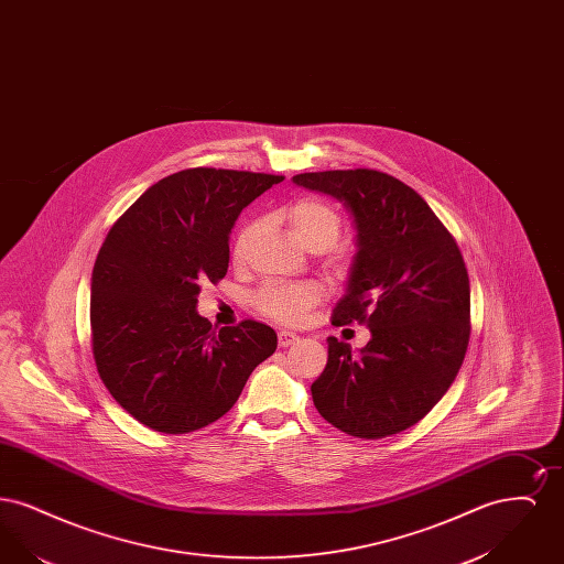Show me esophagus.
Returning a JSON list of instances; mask_svg holds the SVG:
<instances>
[{"instance_id": "esophagus-1", "label": "esophagus", "mask_w": 564, "mask_h": 564, "mask_svg": "<svg viewBox=\"0 0 564 564\" xmlns=\"http://www.w3.org/2000/svg\"><path fill=\"white\" fill-rule=\"evenodd\" d=\"M300 340V336L297 334H294V332H290V329H281L279 332V347H292V345H295Z\"/></svg>"}]
</instances>
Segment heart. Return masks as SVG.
<instances>
[{
    "label": "heart",
    "instance_id": "heart-1",
    "mask_svg": "<svg viewBox=\"0 0 564 564\" xmlns=\"http://www.w3.org/2000/svg\"><path fill=\"white\" fill-rule=\"evenodd\" d=\"M283 219L288 221L295 241L311 251H323L338 241L343 221L340 215L336 214L334 207L323 203L319 198L313 196H300L292 200L283 209ZM258 224L247 221L242 224L241 230L237 232L235 242H232V260L237 264H242L247 258V249L256 237ZM329 269L336 274H345L347 264L343 258H334L329 262ZM322 285L313 281L304 283H269L264 285L258 295L256 304L258 308L269 315L272 319L283 323H297L306 317V313L322 302Z\"/></svg>",
    "mask_w": 564,
    "mask_h": 564
}]
</instances>
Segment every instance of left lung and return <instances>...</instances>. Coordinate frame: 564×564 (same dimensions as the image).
Instances as JSON below:
<instances>
[{
  "label": "left lung",
  "instance_id": "1",
  "mask_svg": "<svg viewBox=\"0 0 564 564\" xmlns=\"http://www.w3.org/2000/svg\"><path fill=\"white\" fill-rule=\"evenodd\" d=\"M294 184L345 203L357 256L334 325L364 323L370 343L327 338V366L311 384L323 419L380 440L416 425L455 382L469 345V276L453 235L400 180L375 169L300 173Z\"/></svg>",
  "mask_w": 564,
  "mask_h": 564
}]
</instances>
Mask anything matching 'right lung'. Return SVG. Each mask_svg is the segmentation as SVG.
<instances>
[{
	"label": "right lung",
	"mask_w": 564,
	"mask_h": 564,
	"mask_svg": "<svg viewBox=\"0 0 564 564\" xmlns=\"http://www.w3.org/2000/svg\"><path fill=\"white\" fill-rule=\"evenodd\" d=\"M283 175L196 166L145 189L111 226L90 283L97 372L133 419L162 433L212 425L276 349L245 319L215 332L196 313L200 285L228 272L230 230Z\"/></svg>",
	"instance_id": "obj_1"
}]
</instances>
